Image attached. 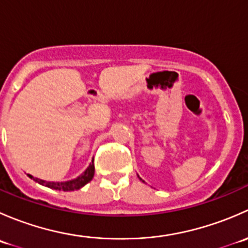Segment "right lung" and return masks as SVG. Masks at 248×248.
<instances>
[{
	"label": "right lung",
	"mask_w": 248,
	"mask_h": 248,
	"mask_svg": "<svg viewBox=\"0 0 248 248\" xmlns=\"http://www.w3.org/2000/svg\"><path fill=\"white\" fill-rule=\"evenodd\" d=\"M94 175V164H93V159H92V163L90 164L89 168L86 169L79 177L77 179L72 180V181H66V182H49V181H44V180H39L37 177H33L30 175L31 179H33L34 181L38 182V184L43 185V186L49 187V188L52 189H57V191H64V192H68V191H74V189H79L81 188L82 186L90 182L92 180Z\"/></svg>",
	"instance_id": "obj_1"
}]
</instances>
